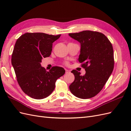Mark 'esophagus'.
Here are the masks:
<instances>
[{"instance_id":"obj_1","label":"esophagus","mask_w":131,"mask_h":131,"mask_svg":"<svg viewBox=\"0 0 131 131\" xmlns=\"http://www.w3.org/2000/svg\"><path fill=\"white\" fill-rule=\"evenodd\" d=\"M70 72V71L69 70H68V69H66V73H69Z\"/></svg>"}]
</instances>
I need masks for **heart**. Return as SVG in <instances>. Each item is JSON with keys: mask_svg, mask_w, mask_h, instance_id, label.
<instances>
[{"mask_svg": "<svg viewBox=\"0 0 131 131\" xmlns=\"http://www.w3.org/2000/svg\"><path fill=\"white\" fill-rule=\"evenodd\" d=\"M66 64H68V63H66Z\"/></svg>", "mask_w": 131, "mask_h": 131, "instance_id": "1", "label": "heart"}]
</instances>
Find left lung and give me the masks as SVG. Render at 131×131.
I'll return each mask as SVG.
<instances>
[{"instance_id":"obj_1","label":"left lung","mask_w":131,"mask_h":131,"mask_svg":"<svg viewBox=\"0 0 131 131\" xmlns=\"http://www.w3.org/2000/svg\"><path fill=\"white\" fill-rule=\"evenodd\" d=\"M69 35L80 43L78 61L86 71L83 76L77 70L71 72L75 79L69 86L70 91L79 98L93 97L102 90L113 72V46L105 35L97 31L84 30Z\"/></svg>"}]
</instances>
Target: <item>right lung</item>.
<instances>
[{
    "label": "right lung",
    "mask_w": 131,
    "mask_h": 131,
    "mask_svg": "<svg viewBox=\"0 0 131 131\" xmlns=\"http://www.w3.org/2000/svg\"><path fill=\"white\" fill-rule=\"evenodd\" d=\"M61 35L27 33L16 42L11 63L19 86L31 98L41 100L48 97L57 79L65 73L60 67H53L47 72L41 66L42 59L50 56L53 42Z\"/></svg>",
    "instance_id": "1"
}]
</instances>
